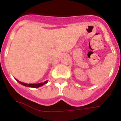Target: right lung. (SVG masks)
Wrapping results in <instances>:
<instances>
[{"label":"right lung","instance_id":"obj_1","mask_svg":"<svg viewBox=\"0 0 121 121\" xmlns=\"http://www.w3.org/2000/svg\"><path fill=\"white\" fill-rule=\"evenodd\" d=\"M16 81H17L19 83H20L21 84H22V85H24V86H28V87H32V88H38V87H40V86H42V85H43L44 84H47L48 82V81H45L44 82H42V83H39V84H26V83H23V82H20L19 81H18V80L16 79Z\"/></svg>","mask_w":121,"mask_h":121}]
</instances>
